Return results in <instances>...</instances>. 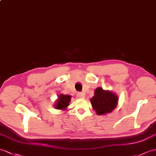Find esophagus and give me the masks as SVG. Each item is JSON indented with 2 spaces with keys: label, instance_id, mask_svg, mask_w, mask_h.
<instances>
[{
  "label": "esophagus",
  "instance_id": "1",
  "mask_svg": "<svg viewBox=\"0 0 156 156\" xmlns=\"http://www.w3.org/2000/svg\"><path fill=\"white\" fill-rule=\"evenodd\" d=\"M85 93L84 92H79L78 94V96L80 98H85Z\"/></svg>",
  "mask_w": 156,
  "mask_h": 156
}]
</instances>
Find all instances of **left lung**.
I'll list each match as a JSON object with an SVG mask.
<instances>
[{
  "mask_svg": "<svg viewBox=\"0 0 156 156\" xmlns=\"http://www.w3.org/2000/svg\"><path fill=\"white\" fill-rule=\"evenodd\" d=\"M90 102L93 109L100 115L113 111L117 106L118 98L115 94L98 87L95 90L94 96L90 99Z\"/></svg>",
  "mask_w": 156,
  "mask_h": 156,
  "instance_id": "8db88e82",
  "label": "left lung"
}]
</instances>
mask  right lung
Here are the masks:
<instances>
[{"label": "right lung", "instance_id": "right-lung-1", "mask_svg": "<svg viewBox=\"0 0 156 156\" xmlns=\"http://www.w3.org/2000/svg\"><path fill=\"white\" fill-rule=\"evenodd\" d=\"M72 96L70 95H64L61 94L58 96L56 104H54V108L58 110H64L69 106Z\"/></svg>", "mask_w": 156, "mask_h": 156}]
</instances>
